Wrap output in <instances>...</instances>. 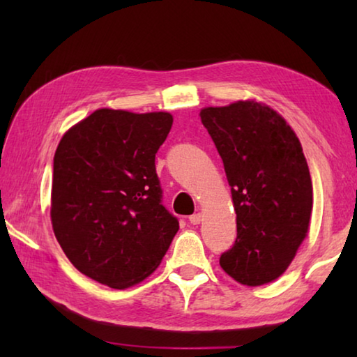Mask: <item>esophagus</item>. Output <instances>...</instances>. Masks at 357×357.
<instances>
[{
    "label": "esophagus",
    "instance_id": "obj_1",
    "mask_svg": "<svg viewBox=\"0 0 357 357\" xmlns=\"http://www.w3.org/2000/svg\"><path fill=\"white\" fill-rule=\"evenodd\" d=\"M189 222L192 223V225H198V223L202 222V214H200V213H197V214H192V215L189 217Z\"/></svg>",
    "mask_w": 357,
    "mask_h": 357
}]
</instances>
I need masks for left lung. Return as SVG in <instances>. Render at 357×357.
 <instances>
[{"mask_svg":"<svg viewBox=\"0 0 357 357\" xmlns=\"http://www.w3.org/2000/svg\"><path fill=\"white\" fill-rule=\"evenodd\" d=\"M222 157L238 236L220 255L234 280L259 287L285 273L309 229L313 189L299 138L279 113L253 100L200 112Z\"/></svg>","mask_w":357,"mask_h":357,"instance_id":"left-lung-1","label":"left lung"}]
</instances>
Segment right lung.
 I'll return each instance as SVG.
<instances>
[{"label":"right lung","instance_id":"1","mask_svg":"<svg viewBox=\"0 0 357 357\" xmlns=\"http://www.w3.org/2000/svg\"><path fill=\"white\" fill-rule=\"evenodd\" d=\"M172 124L165 112L100 108L58 144L53 231L70 263L102 285L124 289L146 279L178 233L154 164Z\"/></svg>","mask_w":357,"mask_h":357}]
</instances>
